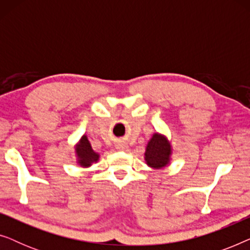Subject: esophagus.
Instances as JSON below:
<instances>
[{"label":"esophagus","instance_id":"esophagus-1","mask_svg":"<svg viewBox=\"0 0 250 250\" xmlns=\"http://www.w3.org/2000/svg\"><path fill=\"white\" fill-rule=\"evenodd\" d=\"M125 146H119V149H121V148H122V149H124Z\"/></svg>","mask_w":250,"mask_h":250}]
</instances>
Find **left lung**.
<instances>
[{
    "instance_id": "left-lung-1",
    "label": "left lung",
    "mask_w": 250,
    "mask_h": 250,
    "mask_svg": "<svg viewBox=\"0 0 250 250\" xmlns=\"http://www.w3.org/2000/svg\"><path fill=\"white\" fill-rule=\"evenodd\" d=\"M173 148L165 134L155 132L146 143L145 151L146 164L152 169H162L172 160Z\"/></svg>"
}]
</instances>
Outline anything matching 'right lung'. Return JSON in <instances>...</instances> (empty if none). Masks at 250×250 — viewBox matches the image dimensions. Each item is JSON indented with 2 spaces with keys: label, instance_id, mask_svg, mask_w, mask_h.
Wrapping results in <instances>:
<instances>
[{
  "label": "right lung",
  "instance_id": "obj_1",
  "mask_svg": "<svg viewBox=\"0 0 250 250\" xmlns=\"http://www.w3.org/2000/svg\"><path fill=\"white\" fill-rule=\"evenodd\" d=\"M75 157H76V163L78 166L83 167V168H88L93 164H97L99 162L100 153L95 152L92 149L87 135L83 134L75 145Z\"/></svg>",
  "mask_w": 250,
  "mask_h": 250
}]
</instances>
